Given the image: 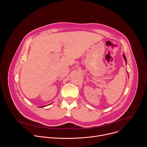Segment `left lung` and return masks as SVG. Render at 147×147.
Segmentation results:
<instances>
[{"label": "left lung", "instance_id": "1", "mask_svg": "<svg viewBox=\"0 0 147 147\" xmlns=\"http://www.w3.org/2000/svg\"><path fill=\"white\" fill-rule=\"evenodd\" d=\"M123 57H124V59L125 61L126 62V61H127V59H126V58H125V56L124 55H123Z\"/></svg>", "mask_w": 147, "mask_h": 147}]
</instances>
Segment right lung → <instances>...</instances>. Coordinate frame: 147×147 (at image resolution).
Segmentation results:
<instances>
[{
  "instance_id": "1",
  "label": "right lung",
  "mask_w": 147,
  "mask_h": 147,
  "mask_svg": "<svg viewBox=\"0 0 147 147\" xmlns=\"http://www.w3.org/2000/svg\"><path fill=\"white\" fill-rule=\"evenodd\" d=\"M49 105H50V104H49ZM46 106H47V105H46Z\"/></svg>"
}]
</instances>
